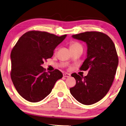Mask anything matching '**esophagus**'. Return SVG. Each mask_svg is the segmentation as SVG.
Here are the masks:
<instances>
[{
    "label": "esophagus",
    "mask_w": 126,
    "mask_h": 126,
    "mask_svg": "<svg viewBox=\"0 0 126 126\" xmlns=\"http://www.w3.org/2000/svg\"><path fill=\"white\" fill-rule=\"evenodd\" d=\"M63 76L64 77H67V78H69V77H70V74H69V73H64L63 74Z\"/></svg>",
    "instance_id": "esophagus-1"
}]
</instances>
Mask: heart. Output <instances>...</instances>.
<instances>
[{"mask_svg":"<svg viewBox=\"0 0 126 126\" xmlns=\"http://www.w3.org/2000/svg\"><path fill=\"white\" fill-rule=\"evenodd\" d=\"M79 46H80V44L78 43H76V42H74V43H72L70 44V48H74V47H79Z\"/></svg>","mask_w":126,"mask_h":126,"instance_id":"heart-1","label":"heart"}]
</instances>
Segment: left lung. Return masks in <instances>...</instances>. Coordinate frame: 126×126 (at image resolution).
I'll return each mask as SVG.
<instances>
[{
	"mask_svg": "<svg viewBox=\"0 0 126 126\" xmlns=\"http://www.w3.org/2000/svg\"><path fill=\"white\" fill-rule=\"evenodd\" d=\"M72 37L87 44V58L80 69L88 70V73L85 77L71 74L76 84L70 92L81 104L92 105L101 100L112 85L118 65L117 51L111 39L101 32H87Z\"/></svg>",
	"mask_w": 126,
	"mask_h": 126,
	"instance_id": "obj_1",
	"label": "left lung"
}]
</instances>
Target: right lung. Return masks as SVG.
I'll use <instances>...</instances> for the list:
<instances>
[{"label": "right lung", "mask_w": 126, "mask_h": 126, "mask_svg": "<svg viewBox=\"0 0 126 126\" xmlns=\"http://www.w3.org/2000/svg\"><path fill=\"white\" fill-rule=\"evenodd\" d=\"M66 35L58 36L45 32L30 31L21 36L12 50L11 77L20 96L32 102L43 100L63 75L59 70L46 72L41 65L53 55Z\"/></svg>", "instance_id": "1"}]
</instances>
